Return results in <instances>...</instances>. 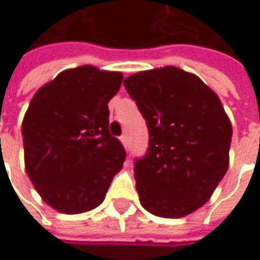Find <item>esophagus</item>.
I'll use <instances>...</instances> for the list:
<instances>
[{
  "instance_id": "34e87169",
  "label": "esophagus",
  "mask_w": 260,
  "mask_h": 260,
  "mask_svg": "<svg viewBox=\"0 0 260 260\" xmlns=\"http://www.w3.org/2000/svg\"><path fill=\"white\" fill-rule=\"evenodd\" d=\"M120 142L123 143V146H124V147H128V140H127V134H123V136H121V137H120Z\"/></svg>"
}]
</instances>
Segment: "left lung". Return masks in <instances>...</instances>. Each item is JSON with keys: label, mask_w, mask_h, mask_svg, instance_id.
<instances>
[{"label": "left lung", "mask_w": 260, "mask_h": 260, "mask_svg": "<svg viewBox=\"0 0 260 260\" xmlns=\"http://www.w3.org/2000/svg\"><path fill=\"white\" fill-rule=\"evenodd\" d=\"M149 128V150L136 160V190L150 213L177 219L212 198L229 167L232 123L217 94L173 66L124 80Z\"/></svg>", "instance_id": "left-lung-1"}]
</instances>
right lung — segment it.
Returning a JSON list of instances; mask_svg holds the SVG:
<instances>
[{"label":"right lung","instance_id":"right-lung-1","mask_svg":"<svg viewBox=\"0 0 260 260\" xmlns=\"http://www.w3.org/2000/svg\"><path fill=\"white\" fill-rule=\"evenodd\" d=\"M118 71L81 66L61 71L31 99L22 120L25 172L48 206L78 215L100 206L126 160L109 133L107 103Z\"/></svg>","mask_w":260,"mask_h":260}]
</instances>
